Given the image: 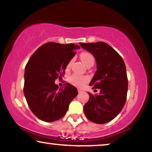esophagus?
<instances>
[{"label":"esophagus","instance_id":"1","mask_svg":"<svg viewBox=\"0 0 152 152\" xmlns=\"http://www.w3.org/2000/svg\"><path fill=\"white\" fill-rule=\"evenodd\" d=\"M83 91V90H81L80 89H78V93H81Z\"/></svg>","mask_w":152,"mask_h":152}]
</instances>
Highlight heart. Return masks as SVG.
Wrapping results in <instances>:
<instances>
[{"mask_svg":"<svg viewBox=\"0 0 152 152\" xmlns=\"http://www.w3.org/2000/svg\"><path fill=\"white\" fill-rule=\"evenodd\" d=\"M80 59L83 63L85 65H88L89 63L94 62V56L89 52H84L81 53L80 54ZM72 61H70L67 65V68H69L71 66ZM69 82L71 83L72 85H75L77 87H83L86 83L88 82L89 78L87 76H79L77 74H73V75L70 76L68 78Z\"/></svg>","mask_w":152,"mask_h":152,"instance_id":"heart-1","label":"heart"}]
</instances>
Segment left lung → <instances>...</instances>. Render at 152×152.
I'll use <instances>...</instances> for the list:
<instances>
[{"mask_svg": "<svg viewBox=\"0 0 152 152\" xmlns=\"http://www.w3.org/2000/svg\"><path fill=\"white\" fill-rule=\"evenodd\" d=\"M80 45L95 57L97 70L89 86L100 89L98 94L89 93V99L83 108L85 115L93 123H107L121 112L125 104L128 89L125 64L118 53L106 42Z\"/></svg>", "mask_w": 152, "mask_h": 152, "instance_id": "8db88e82", "label": "left lung"}]
</instances>
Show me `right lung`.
I'll return each mask as SVG.
<instances>
[{
  "label": "right lung",
  "instance_id": "obj_1",
  "mask_svg": "<svg viewBox=\"0 0 152 152\" xmlns=\"http://www.w3.org/2000/svg\"><path fill=\"white\" fill-rule=\"evenodd\" d=\"M80 47L50 42L42 45L27 62L25 69L23 92L35 116L45 122L63 118L78 91L66 83L58 89L54 81L65 74L66 67Z\"/></svg>",
  "mask_w": 152,
  "mask_h": 152
}]
</instances>
